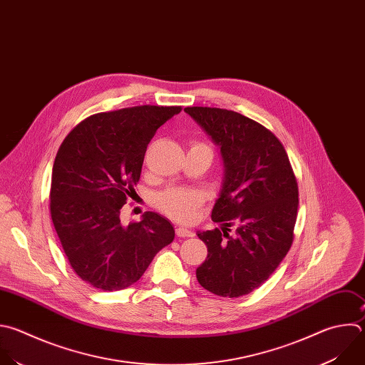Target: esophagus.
Returning <instances> with one entry per match:
<instances>
[{"instance_id": "obj_1", "label": "esophagus", "mask_w": 365, "mask_h": 365, "mask_svg": "<svg viewBox=\"0 0 365 365\" xmlns=\"http://www.w3.org/2000/svg\"><path fill=\"white\" fill-rule=\"evenodd\" d=\"M176 235H178L179 237H190V236H193L195 233H193L190 229L185 227V226H178V227H176Z\"/></svg>"}]
</instances>
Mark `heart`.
<instances>
[{
    "mask_svg": "<svg viewBox=\"0 0 365 365\" xmlns=\"http://www.w3.org/2000/svg\"><path fill=\"white\" fill-rule=\"evenodd\" d=\"M202 199L203 196L199 190L169 187L156 196V205L162 212L176 220H190Z\"/></svg>",
    "mask_w": 365,
    "mask_h": 365,
    "instance_id": "b5f03b06",
    "label": "heart"
}]
</instances>
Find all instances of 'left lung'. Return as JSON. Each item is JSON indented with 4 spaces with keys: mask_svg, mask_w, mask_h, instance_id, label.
<instances>
[{
    "mask_svg": "<svg viewBox=\"0 0 365 365\" xmlns=\"http://www.w3.org/2000/svg\"><path fill=\"white\" fill-rule=\"evenodd\" d=\"M219 146L223 179L212 220L220 229L197 230L207 247L196 269L199 284L219 297L237 298L261 287L292 245L298 185L282 143L267 128L232 110L186 107ZM237 225L230 235L228 227Z\"/></svg>",
    "mask_w": 365,
    "mask_h": 365,
    "instance_id": "obj_1",
    "label": "left lung"
}]
</instances>
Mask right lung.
<instances>
[{
    "label": "right lung",
    "mask_w": 365,
    "mask_h": 365,
    "mask_svg": "<svg viewBox=\"0 0 365 365\" xmlns=\"http://www.w3.org/2000/svg\"><path fill=\"white\" fill-rule=\"evenodd\" d=\"M179 106H138L94 114L61 143L51 175L50 212L74 272L101 291L140 279L175 229L156 212L123 225L120 209L139 182L149 142Z\"/></svg>",
    "instance_id": "1"
}]
</instances>
